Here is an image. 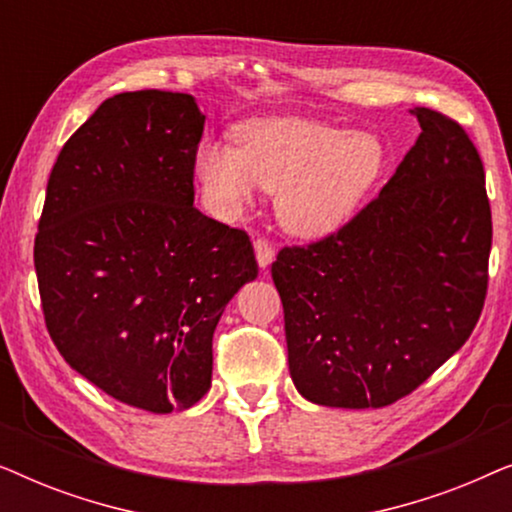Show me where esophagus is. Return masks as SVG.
Segmentation results:
<instances>
[{
	"label": "esophagus",
	"mask_w": 512,
	"mask_h": 512,
	"mask_svg": "<svg viewBox=\"0 0 512 512\" xmlns=\"http://www.w3.org/2000/svg\"><path fill=\"white\" fill-rule=\"evenodd\" d=\"M254 251H256V261L261 268H268V265L275 261V247H272L265 237H258L254 242Z\"/></svg>",
	"instance_id": "34e87169"
}]
</instances>
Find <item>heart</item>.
<instances>
[{
    "instance_id": "obj_1",
    "label": "heart",
    "mask_w": 512,
    "mask_h": 512,
    "mask_svg": "<svg viewBox=\"0 0 512 512\" xmlns=\"http://www.w3.org/2000/svg\"><path fill=\"white\" fill-rule=\"evenodd\" d=\"M387 167V149L368 132L303 118H261L233 139H202L195 172L221 214H237L256 184L277 193V214L298 235H326L352 219Z\"/></svg>"
}]
</instances>
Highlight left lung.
Wrapping results in <instances>:
<instances>
[{"instance_id":"1","label":"left lung","mask_w":512,"mask_h":512,"mask_svg":"<svg viewBox=\"0 0 512 512\" xmlns=\"http://www.w3.org/2000/svg\"><path fill=\"white\" fill-rule=\"evenodd\" d=\"M417 142L345 226L279 249L293 384L328 408H384L468 340L487 298L492 209L468 132L417 107Z\"/></svg>"}]
</instances>
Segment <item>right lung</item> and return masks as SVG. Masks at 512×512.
I'll return each mask as SVG.
<instances>
[{"instance_id":"obj_1","label":"right lung","mask_w":512,"mask_h":512,"mask_svg":"<svg viewBox=\"0 0 512 512\" xmlns=\"http://www.w3.org/2000/svg\"><path fill=\"white\" fill-rule=\"evenodd\" d=\"M202 130L186 93L104 100L62 146L34 237L41 310L62 359L158 415L207 394L214 328L258 275L249 235L193 205Z\"/></svg>"}]
</instances>
